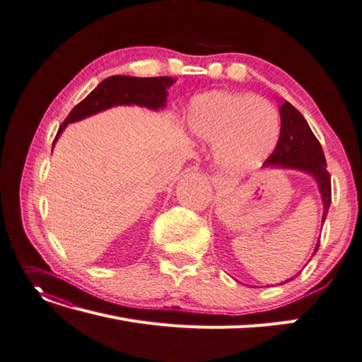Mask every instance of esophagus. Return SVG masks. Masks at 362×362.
<instances>
[{
    "label": "esophagus",
    "mask_w": 362,
    "mask_h": 362,
    "mask_svg": "<svg viewBox=\"0 0 362 362\" xmlns=\"http://www.w3.org/2000/svg\"><path fill=\"white\" fill-rule=\"evenodd\" d=\"M212 185H214L216 188H223L225 185H226V180L221 177V175H214V177H212Z\"/></svg>",
    "instance_id": "34e87169"
}]
</instances>
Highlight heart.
Masks as SVG:
<instances>
[{"instance_id":"1","label":"heart","mask_w":362,"mask_h":362,"mask_svg":"<svg viewBox=\"0 0 362 362\" xmlns=\"http://www.w3.org/2000/svg\"><path fill=\"white\" fill-rule=\"evenodd\" d=\"M187 125L199 142L216 145L221 168L246 173L269 157L280 139V116L269 100L229 91L194 96Z\"/></svg>"}]
</instances>
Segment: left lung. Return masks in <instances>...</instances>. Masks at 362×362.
Instances as JSON below:
<instances>
[{
	"instance_id": "obj_1",
	"label": "left lung",
	"mask_w": 362,
	"mask_h": 362,
	"mask_svg": "<svg viewBox=\"0 0 362 362\" xmlns=\"http://www.w3.org/2000/svg\"><path fill=\"white\" fill-rule=\"evenodd\" d=\"M280 110L281 129L280 139L269 159L264 162V168L280 170H296L305 174H310L318 185V189L322 200V225L327 217V212L332 202V185L330 174L327 173L326 157H324L321 144L315 137L309 124L305 122L303 115L292 104L284 100ZM320 243L315 246V252L318 251ZM293 280L287 278V281Z\"/></svg>"
}]
</instances>
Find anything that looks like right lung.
I'll return each mask as SVG.
<instances>
[{
    "mask_svg": "<svg viewBox=\"0 0 362 362\" xmlns=\"http://www.w3.org/2000/svg\"><path fill=\"white\" fill-rule=\"evenodd\" d=\"M174 82L175 79L168 76L133 78L116 75L104 79L84 100H81L79 104L70 111V115L58 129V134L53 141V146L69 124L78 122V120L96 115L99 111L108 110L111 107L139 105L150 110L165 108L168 88Z\"/></svg>",
    "mask_w": 362,
    "mask_h": 362,
    "instance_id": "add662e5",
    "label": "right lung"
}]
</instances>
